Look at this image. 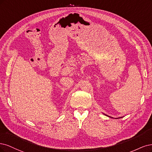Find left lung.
<instances>
[{"mask_svg":"<svg viewBox=\"0 0 152 152\" xmlns=\"http://www.w3.org/2000/svg\"><path fill=\"white\" fill-rule=\"evenodd\" d=\"M109 117H110V116H109ZM119 118H121V117H119ZM115 119H117V118H115Z\"/></svg>","mask_w":152,"mask_h":152,"instance_id":"left-lung-1","label":"left lung"}]
</instances>
